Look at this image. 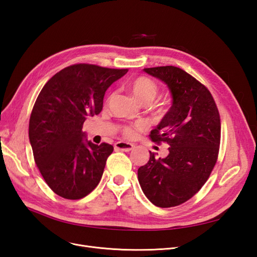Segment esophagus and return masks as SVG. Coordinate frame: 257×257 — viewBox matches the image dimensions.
I'll return each mask as SVG.
<instances>
[{
	"instance_id": "34e87169",
	"label": "esophagus",
	"mask_w": 257,
	"mask_h": 257,
	"mask_svg": "<svg viewBox=\"0 0 257 257\" xmlns=\"http://www.w3.org/2000/svg\"><path fill=\"white\" fill-rule=\"evenodd\" d=\"M134 147L135 146L133 144L124 143V142H118V143L114 144V149L115 150H121V151H125V152L131 151Z\"/></svg>"
}]
</instances>
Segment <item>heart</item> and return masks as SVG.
Returning <instances> with one entry per match:
<instances>
[{"instance_id": "1", "label": "heart", "mask_w": 257, "mask_h": 257, "mask_svg": "<svg viewBox=\"0 0 257 257\" xmlns=\"http://www.w3.org/2000/svg\"><path fill=\"white\" fill-rule=\"evenodd\" d=\"M128 89L133 93L134 96L141 100L144 104H149L154 99L159 92V85L150 77L147 76H138L132 79L128 83ZM144 124H138L136 126L132 125H122L121 132L122 134L127 138H133L137 134V130L144 128Z\"/></svg>"}]
</instances>
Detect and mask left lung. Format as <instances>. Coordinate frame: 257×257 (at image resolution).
<instances>
[{
  "label": "left lung",
  "instance_id": "obj_1",
  "mask_svg": "<svg viewBox=\"0 0 257 257\" xmlns=\"http://www.w3.org/2000/svg\"><path fill=\"white\" fill-rule=\"evenodd\" d=\"M164 81L173 106L149 135L155 144L169 145L165 159H150L138 169L145 195L161 208L176 207L203 188L215 166L221 142V119L207 87L176 66L144 68Z\"/></svg>",
  "mask_w": 257,
  "mask_h": 257
}]
</instances>
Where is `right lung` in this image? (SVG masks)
Returning <instances> with one entry per match:
<instances>
[{
  "label": "right lung",
  "instance_id": "right-lung-1",
  "mask_svg": "<svg viewBox=\"0 0 257 257\" xmlns=\"http://www.w3.org/2000/svg\"><path fill=\"white\" fill-rule=\"evenodd\" d=\"M127 68L69 65L47 81L31 112L29 137L34 161L57 195L80 199L94 190L113 147L83 142L87 116L103 109L105 92Z\"/></svg>",
  "mask_w": 257,
  "mask_h": 257
}]
</instances>
